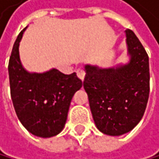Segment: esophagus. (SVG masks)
<instances>
[{"mask_svg":"<svg viewBox=\"0 0 159 159\" xmlns=\"http://www.w3.org/2000/svg\"><path fill=\"white\" fill-rule=\"evenodd\" d=\"M76 73H77V76L81 79V80H84L85 78V70L83 69H78L76 70Z\"/></svg>","mask_w":159,"mask_h":159,"instance_id":"obj_1","label":"esophagus"}]
</instances>
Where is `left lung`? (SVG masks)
Instances as JSON below:
<instances>
[{
  "instance_id": "8db88e82",
  "label": "left lung",
  "mask_w": 159,
  "mask_h": 159,
  "mask_svg": "<svg viewBox=\"0 0 159 159\" xmlns=\"http://www.w3.org/2000/svg\"><path fill=\"white\" fill-rule=\"evenodd\" d=\"M131 61L116 69L86 66L84 89L97 129L109 135L132 131L141 120L150 93L148 54L133 30L126 29Z\"/></svg>"
}]
</instances>
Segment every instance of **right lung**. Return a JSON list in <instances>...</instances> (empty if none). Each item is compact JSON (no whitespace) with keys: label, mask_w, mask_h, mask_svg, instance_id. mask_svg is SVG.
I'll list each match as a JSON object with an SVG mask.
<instances>
[{"label":"right lung","mask_w":159,"mask_h":159,"mask_svg":"<svg viewBox=\"0 0 159 159\" xmlns=\"http://www.w3.org/2000/svg\"><path fill=\"white\" fill-rule=\"evenodd\" d=\"M25 28L18 35L9 58L11 99L18 118L29 133L51 137L63 130L72 96L83 83L75 72L65 74L55 69L45 73L27 72L19 56Z\"/></svg>","instance_id":"1"}]
</instances>
